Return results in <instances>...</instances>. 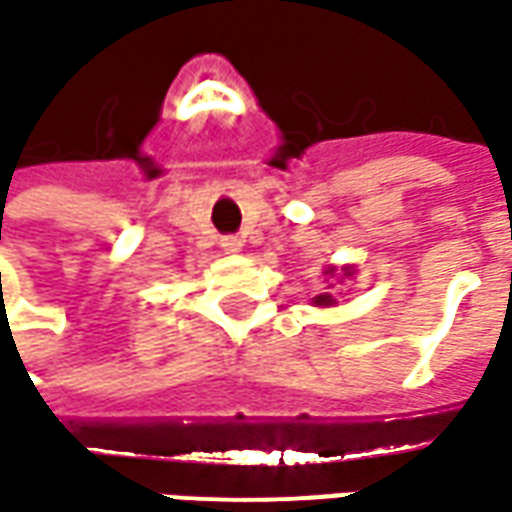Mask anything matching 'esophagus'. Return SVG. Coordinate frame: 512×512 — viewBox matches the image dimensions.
<instances>
[{
    "mask_svg": "<svg viewBox=\"0 0 512 512\" xmlns=\"http://www.w3.org/2000/svg\"><path fill=\"white\" fill-rule=\"evenodd\" d=\"M223 250H226V253H239V250H242V239L226 237L223 239Z\"/></svg>",
    "mask_w": 512,
    "mask_h": 512,
    "instance_id": "obj_1",
    "label": "esophagus"
}]
</instances>
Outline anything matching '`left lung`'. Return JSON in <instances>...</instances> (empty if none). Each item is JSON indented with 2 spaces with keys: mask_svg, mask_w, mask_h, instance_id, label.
I'll use <instances>...</instances> for the list:
<instances>
[{
  "mask_svg": "<svg viewBox=\"0 0 512 512\" xmlns=\"http://www.w3.org/2000/svg\"><path fill=\"white\" fill-rule=\"evenodd\" d=\"M328 275H333V270H328ZM314 303H317V306H333V295H328V292H325V295L314 297Z\"/></svg>",
  "mask_w": 512,
  "mask_h": 512,
  "instance_id": "left-lung-1",
  "label": "left lung"
}]
</instances>
